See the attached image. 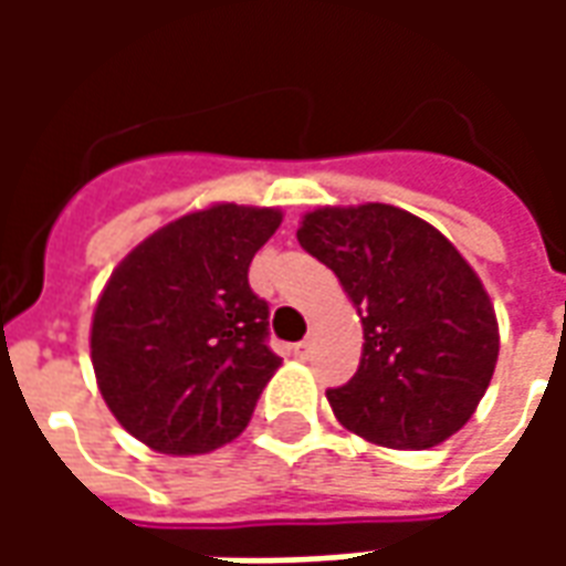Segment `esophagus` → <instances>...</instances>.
I'll return each mask as SVG.
<instances>
[{
	"label": "esophagus",
	"mask_w": 566,
	"mask_h": 566,
	"mask_svg": "<svg viewBox=\"0 0 566 566\" xmlns=\"http://www.w3.org/2000/svg\"><path fill=\"white\" fill-rule=\"evenodd\" d=\"M294 355H296V357H303V360H306V357L312 355V339H303V343H296V345H294Z\"/></svg>",
	"instance_id": "obj_1"
}]
</instances>
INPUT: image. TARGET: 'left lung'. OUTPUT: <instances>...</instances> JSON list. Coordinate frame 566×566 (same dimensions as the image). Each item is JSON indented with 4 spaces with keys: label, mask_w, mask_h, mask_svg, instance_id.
Returning a JSON list of instances; mask_svg holds the SVG:
<instances>
[{
    "label": "left lung",
    "mask_w": 566,
    "mask_h": 566,
    "mask_svg": "<svg viewBox=\"0 0 566 566\" xmlns=\"http://www.w3.org/2000/svg\"><path fill=\"white\" fill-rule=\"evenodd\" d=\"M300 245L336 272L364 321L360 367L327 400L388 449H430L485 397L500 336L473 266L437 227L385 202L308 211Z\"/></svg>",
    "instance_id": "left-lung-1"
}]
</instances>
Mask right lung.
<instances>
[{
	"instance_id": "obj_1",
	"label": "right lung",
	"mask_w": 566,
	"mask_h": 566,
	"mask_svg": "<svg viewBox=\"0 0 566 566\" xmlns=\"http://www.w3.org/2000/svg\"><path fill=\"white\" fill-rule=\"evenodd\" d=\"M282 211H190L120 260L96 303L91 357L112 416L163 454H206L251 421L282 357L248 266Z\"/></svg>"
}]
</instances>
